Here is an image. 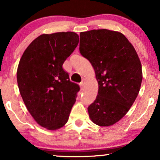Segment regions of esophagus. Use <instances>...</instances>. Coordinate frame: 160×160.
Here are the masks:
<instances>
[{
    "instance_id": "esophagus-1",
    "label": "esophagus",
    "mask_w": 160,
    "mask_h": 160,
    "mask_svg": "<svg viewBox=\"0 0 160 160\" xmlns=\"http://www.w3.org/2000/svg\"><path fill=\"white\" fill-rule=\"evenodd\" d=\"M85 82H86V79L83 78L81 82H80V88H81V89H83L84 85H85Z\"/></svg>"
}]
</instances>
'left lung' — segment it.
Listing matches in <instances>:
<instances>
[{
    "mask_svg": "<svg viewBox=\"0 0 160 160\" xmlns=\"http://www.w3.org/2000/svg\"><path fill=\"white\" fill-rule=\"evenodd\" d=\"M80 52L95 70L98 95L88 107L89 117L110 126L127 113L138 95L141 64L132 43L122 33L108 29L81 32Z\"/></svg>",
    "mask_w": 160,
    "mask_h": 160,
    "instance_id": "left-lung-1",
    "label": "left lung"
}]
</instances>
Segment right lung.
Masks as SVG:
<instances>
[{
  "label": "right lung",
  "instance_id": "right-lung-1",
  "mask_svg": "<svg viewBox=\"0 0 160 160\" xmlns=\"http://www.w3.org/2000/svg\"><path fill=\"white\" fill-rule=\"evenodd\" d=\"M78 43L74 32L41 34L19 61L17 82L24 103L34 120L49 130L65 126L80 91L62 68Z\"/></svg>",
  "mask_w": 160,
  "mask_h": 160
}]
</instances>
